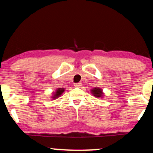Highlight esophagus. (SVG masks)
Listing matches in <instances>:
<instances>
[{"mask_svg":"<svg viewBox=\"0 0 153 153\" xmlns=\"http://www.w3.org/2000/svg\"><path fill=\"white\" fill-rule=\"evenodd\" d=\"M74 85L75 87H80V86L82 85V83L81 82H78V83H75Z\"/></svg>","mask_w":153,"mask_h":153,"instance_id":"esophagus-1","label":"esophagus"}]
</instances>
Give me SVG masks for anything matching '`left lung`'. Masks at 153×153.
Wrapping results in <instances>:
<instances>
[{
  "label": "left lung",
  "mask_w": 153,
  "mask_h": 153,
  "mask_svg": "<svg viewBox=\"0 0 153 153\" xmlns=\"http://www.w3.org/2000/svg\"><path fill=\"white\" fill-rule=\"evenodd\" d=\"M91 92L92 93H93V94L97 97H100L102 96V91H101L100 88H93V89L91 91Z\"/></svg>",
  "instance_id": "left-lung-1"
}]
</instances>
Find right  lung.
<instances>
[{
	"mask_svg": "<svg viewBox=\"0 0 153 153\" xmlns=\"http://www.w3.org/2000/svg\"><path fill=\"white\" fill-rule=\"evenodd\" d=\"M64 91H65V90H64V88H58V89L56 91V93H55V95H54V96L53 97V99L58 98V97L60 96V95H61V94L63 93Z\"/></svg>",
	"mask_w": 153,
	"mask_h": 153,
	"instance_id": "1",
	"label": "right lung"
}]
</instances>
